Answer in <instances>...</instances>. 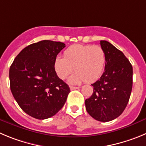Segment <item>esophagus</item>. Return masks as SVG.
I'll return each instance as SVG.
<instances>
[{"label":"esophagus","mask_w":146,"mask_h":146,"mask_svg":"<svg viewBox=\"0 0 146 146\" xmlns=\"http://www.w3.org/2000/svg\"><path fill=\"white\" fill-rule=\"evenodd\" d=\"M70 90H75V89H78L79 87H76V86H70Z\"/></svg>","instance_id":"esophagus-1"}]
</instances>
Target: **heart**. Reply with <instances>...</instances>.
Here are the masks:
<instances>
[{
	"mask_svg": "<svg viewBox=\"0 0 146 146\" xmlns=\"http://www.w3.org/2000/svg\"><path fill=\"white\" fill-rule=\"evenodd\" d=\"M105 63V52L101 46L74 44L65 50L64 58L56 57L54 68L58 77L65 79L75 67L76 73L69 78V82L76 84L84 81L92 83L99 79Z\"/></svg>",
	"mask_w": 146,
	"mask_h": 146,
	"instance_id": "obj_1",
	"label": "heart"
}]
</instances>
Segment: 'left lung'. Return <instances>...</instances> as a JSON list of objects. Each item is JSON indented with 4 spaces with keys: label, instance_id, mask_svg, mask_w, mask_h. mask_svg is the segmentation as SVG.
Here are the masks:
<instances>
[{
    "label": "left lung",
    "instance_id": "left-lung-1",
    "mask_svg": "<svg viewBox=\"0 0 146 146\" xmlns=\"http://www.w3.org/2000/svg\"><path fill=\"white\" fill-rule=\"evenodd\" d=\"M100 44L106 54L105 71L92 84L93 94L85 105L94 119L105 122L118 117L127 107L133 88V67L111 43L102 40Z\"/></svg>",
    "mask_w": 146,
    "mask_h": 146
}]
</instances>
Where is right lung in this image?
<instances>
[{"label":"right lung","mask_w":146,"mask_h":146,"mask_svg":"<svg viewBox=\"0 0 146 146\" xmlns=\"http://www.w3.org/2000/svg\"><path fill=\"white\" fill-rule=\"evenodd\" d=\"M65 47L60 42L40 41L23 49L11 65L12 94L21 110L32 117H51L66 102L70 88L54 68V59Z\"/></svg>","instance_id":"right-lung-1"}]
</instances>
